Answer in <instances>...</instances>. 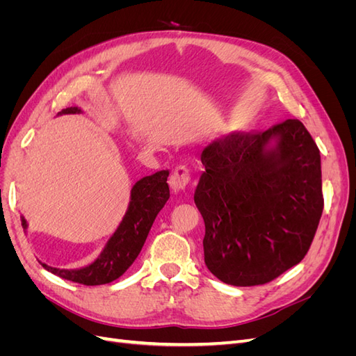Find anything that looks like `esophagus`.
<instances>
[{
	"label": "esophagus",
	"mask_w": 356,
	"mask_h": 356,
	"mask_svg": "<svg viewBox=\"0 0 356 356\" xmlns=\"http://www.w3.org/2000/svg\"><path fill=\"white\" fill-rule=\"evenodd\" d=\"M190 179H191L190 169L186 165H179L172 170V174L169 177V186L175 193L184 191L188 187Z\"/></svg>",
	"instance_id": "34e87169"
}]
</instances>
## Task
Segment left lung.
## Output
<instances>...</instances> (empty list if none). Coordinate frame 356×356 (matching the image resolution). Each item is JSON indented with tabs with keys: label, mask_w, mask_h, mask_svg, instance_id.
<instances>
[{
	"label": "left lung",
	"mask_w": 356,
	"mask_h": 356,
	"mask_svg": "<svg viewBox=\"0 0 356 356\" xmlns=\"http://www.w3.org/2000/svg\"><path fill=\"white\" fill-rule=\"evenodd\" d=\"M200 160L195 203L213 276L263 285L303 260L324 209L321 154L303 123L232 132L204 147Z\"/></svg>",
	"instance_id": "left-lung-1"
}]
</instances>
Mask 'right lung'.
<instances>
[{
	"instance_id": "obj_1",
	"label": "right lung",
	"mask_w": 356,
	"mask_h": 356,
	"mask_svg": "<svg viewBox=\"0 0 356 356\" xmlns=\"http://www.w3.org/2000/svg\"><path fill=\"white\" fill-rule=\"evenodd\" d=\"M80 113L81 110L79 106H70L58 113V115ZM168 177L169 170H159L135 182L131 190V202L120 225L93 263L81 268H58L44 263H41V266L53 275L83 285L93 286L115 281L136 260L157 213L168 202L170 196L166 182ZM20 220H22L24 230H26V220L24 217H20Z\"/></svg>"
}]
</instances>
